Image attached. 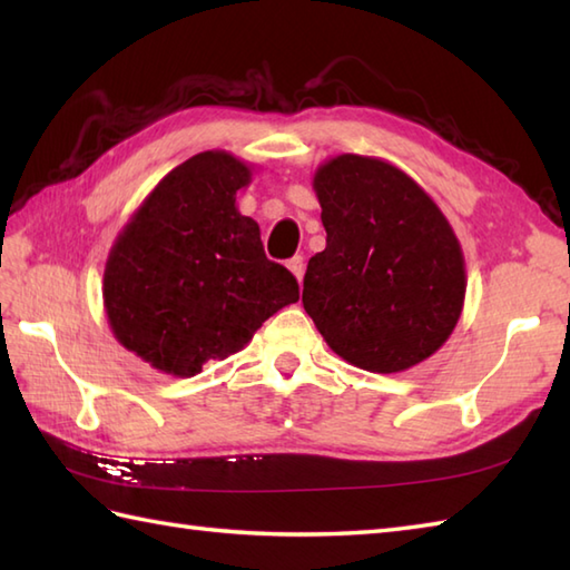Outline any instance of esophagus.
<instances>
[{
  "label": "esophagus",
  "instance_id": "34e87169",
  "mask_svg": "<svg viewBox=\"0 0 570 570\" xmlns=\"http://www.w3.org/2000/svg\"><path fill=\"white\" fill-rule=\"evenodd\" d=\"M288 272H292L296 278H298V282H301V278H304V272H306V262H304V257H301V254H296V257H292V259H288Z\"/></svg>",
  "mask_w": 570,
  "mask_h": 570
}]
</instances>
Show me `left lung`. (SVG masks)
Here are the masks:
<instances>
[{"mask_svg":"<svg viewBox=\"0 0 570 570\" xmlns=\"http://www.w3.org/2000/svg\"><path fill=\"white\" fill-rule=\"evenodd\" d=\"M325 249L304 276V308L335 355L367 372H404L451 337L465 259L451 223L414 178L374 156L316 168Z\"/></svg>","mask_w":570,"mask_h":570,"instance_id":"1","label":"left lung"}]
</instances>
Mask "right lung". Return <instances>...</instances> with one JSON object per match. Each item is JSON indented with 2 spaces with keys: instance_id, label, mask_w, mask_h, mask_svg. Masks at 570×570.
<instances>
[{
  "instance_id": "add662e5",
  "label": "right lung",
  "mask_w": 570,
  "mask_h": 570,
  "mask_svg": "<svg viewBox=\"0 0 570 570\" xmlns=\"http://www.w3.org/2000/svg\"><path fill=\"white\" fill-rule=\"evenodd\" d=\"M252 168L200 151L168 171L117 235L105 264L107 323L154 370L193 377L245 347L298 301V282L264 254L259 225L237 210Z\"/></svg>"
}]
</instances>
